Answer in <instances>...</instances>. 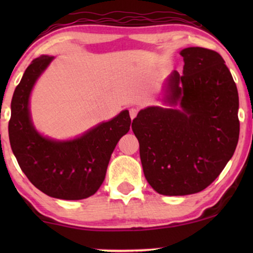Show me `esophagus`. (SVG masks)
<instances>
[{"mask_svg":"<svg viewBox=\"0 0 253 253\" xmlns=\"http://www.w3.org/2000/svg\"><path fill=\"white\" fill-rule=\"evenodd\" d=\"M129 114H130L131 120H133L134 117L137 116V114H138V109H137V108H130V109H129Z\"/></svg>","mask_w":253,"mask_h":253,"instance_id":"34e87169","label":"esophagus"}]
</instances>
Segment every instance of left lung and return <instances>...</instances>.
I'll list each match as a JSON object with an SVG mask.
<instances>
[{"label":"left lung","instance_id":"obj_1","mask_svg":"<svg viewBox=\"0 0 253 253\" xmlns=\"http://www.w3.org/2000/svg\"><path fill=\"white\" fill-rule=\"evenodd\" d=\"M179 54L183 75H169L165 99L174 108L147 107L132 121L145 177L165 196L206 189L233 157L240 136L237 87L221 55L202 47Z\"/></svg>","mask_w":253,"mask_h":253}]
</instances>
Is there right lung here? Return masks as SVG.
<instances>
[{
    "instance_id": "1",
    "label": "right lung",
    "mask_w": 253,
    "mask_h": 253,
    "mask_svg": "<svg viewBox=\"0 0 253 253\" xmlns=\"http://www.w3.org/2000/svg\"><path fill=\"white\" fill-rule=\"evenodd\" d=\"M54 60L32 61L13 92L9 139L18 165L32 184L53 198L79 200L94 195L105 179L110 155L130 130L127 110L70 140H54L39 133L30 113L33 86Z\"/></svg>"
}]
</instances>
